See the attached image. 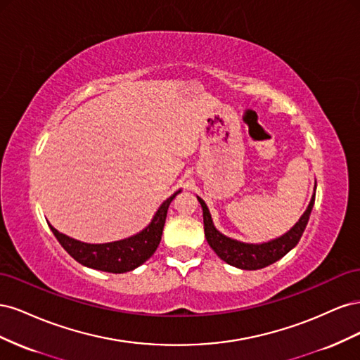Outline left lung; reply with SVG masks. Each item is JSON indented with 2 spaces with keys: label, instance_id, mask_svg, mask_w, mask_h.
I'll return each instance as SVG.
<instances>
[{
  "label": "left lung",
  "instance_id": "8db88e82",
  "mask_svg": "<svg viewBox=\"0 0 360 360\" xmlns=\"http://www.w3.org/2000/svg\"><path fill=\"white\" fill-rule=\"evenodd\" d=\"M198 201L202 207L204 234L207 238V243L210 245L216 255L224 259L225 263L234 267L243 270H258L276 263L278 259L288 254L290 250L299 243L304 228H307V224L309 221V214L315 201V193L312 195L307 212L302 214L299 222L294 225L287 234L276 238V240H271L263 245H248L233 240V238H228L224 234H221L213 226L212 216L209 213V209H207L205 202L200 197Z\"/></svg>",
  "mask_w": 360,
  "mask_h": 360
}]
</instances>
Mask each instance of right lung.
<instances>
[{
  "mask_svg": "<svg viewBox=\"0 0 360 360\" xmlns=\"http://www.w3.org/2000/svg\"><path fill=\"white\" fill-rule=\"evenodd\" d=\"M177 193L179 192L174 193L172 197H169L159 207L153 221H151V224L146 230L120 242L103 245L82 243L58 233L52 225L49 226L53 236L57 237L60 245L68 250V254L72 258H75L82 266L108 271V274H124V271H130L146 263V261L155 254V250L158 249L162 238L168 207Z\"/></svg>",
  "mask_w": 360,
  "mask_h": 360,
  "instance_id": "obj_1",
  "label": "right lung"
}]
</instances>
